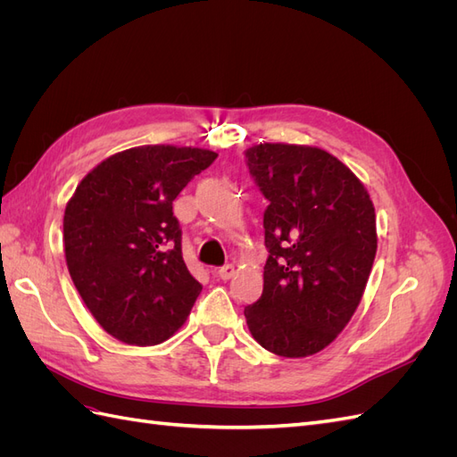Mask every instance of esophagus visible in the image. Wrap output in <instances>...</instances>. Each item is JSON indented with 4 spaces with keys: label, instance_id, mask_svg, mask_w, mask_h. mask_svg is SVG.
I'll return each instance as SVG.
<instances>
[{
    "label": "esophagus",
    "instance_id": "1",
    "mask_svg": "<svg viewBox=\"0 0 457 457\" xmlns=\"http://www.w3.org/2000/svg\"><path fill=\"white\" fill-rule=\"evenodd\" d=\"M217 274H219V278H220V280H228V278H232V274H234V265H225V267H220V269L217 270Z\"/></svg>",
    "mask_w": 457,
    "mask_h": 457
}]
</instances>
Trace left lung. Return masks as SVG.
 Masks as SVG:
<instances>
[{
	"label": "left lung",
	"instance_id": "left-lung-1",
	"mask_svg": "<svg viewBox=\"0 0 457 457\" xmlns=\"http://www.w3.org/2000/svg\"><path fill=\"white\" fill-rule=\"evenodd\" d=\"M269 257L261 297L244 309L267 351L311 356L341 334L366 289L376 259V210L356 175L329 152L284 143L245 150Z\"/></svg>",
	"mask_w": 457,
	"mask_h": 457
}]
</instances>
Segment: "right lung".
<instances>
[{"instance_id":"obj_1","label":"right lung","mask_w":457,"mask_h":457,"mask_svg":"<svg viewBox=\"0 0 457 457\" xmlns=\"http://www.w3.org/2000/svg\"><path fill=\"white\" fill-rule=\"evenodd\" d=\"M215 158L192 146L123 150L81 179L66 204L68 272L112 337L148 347L185 324L202 284L183 261L173 200Z\"/></svg>"}]
</instances>
